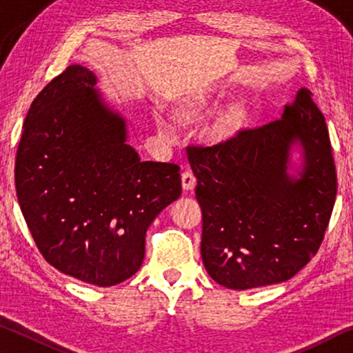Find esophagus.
Returning a JSON list of instances; mask_svg holds the SVG:
<instances>
[{
    "instance_id": "34e87169",
    "label": "esophagus",
    "mask_w": 353,
    "mask_h": 353,
    "mask_svg": "<svg viewBox=\"0 0 353 353\" xmlns=\"http://www.w3.org/2000/svg\"><path fill=\"white\" fill-rule=\"evenodd\" d=\"M194 185H196V176L193 174V171H190V170L183 171L182 172V187H183V190H187V191L193 190Z\"/></svg>"
}]
</instances>
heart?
Segmentation results:
<instances>
[{"mask_svg": "<svg viewBox=\"0 0 353 353\" xmlns=\"http://www.w3.org/2000/svg\"><path fill=\"white\" fill-rule=\"evenodd\" d=\"M246 118V107L240 103H232L225 105L223 110L218 113V117L214 118L212 124V134L216 139H229V137L235 135L238 129L241 128ZM159 129L165 137H170L172 134V126L166 121V119H159Z\"/></svg>", "mask_w": 353, "mask_h": 353, "instance_id": "1", "label": "heart"}]
</instances>
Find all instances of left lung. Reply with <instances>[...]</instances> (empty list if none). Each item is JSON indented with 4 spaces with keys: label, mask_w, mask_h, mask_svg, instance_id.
<instances>
[{
    "label": "left lung",
    "mask_w": 353,
    "mask_h": 353,
    "mask_svg": "<svg viewBox=\"0 0 353 353\" xmlns=\"http://www.w3.org/2000/svg\"><path fill=\"white\" fill-rule=\"evenodd\" d=\"M303 148L299 178L290 148ZM202 210V261L230 290L280 283L318 252L336 198L325 118L308 88L282 117L213 146L187 148Z\"/></svg>",
    "instance_id": "obj_1"
}]
</instances>
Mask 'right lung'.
<instances>
[{
	"label": "right lung",
	"mask_w": 353,
	"mask_h": 353,
	"mask_svg": "<svg viewBox=\"0 0 353 353\" xmlns=\"http://www.w3.org/2000/svg\"><path fill=\"white\" fill-rule=\"evenodd\" d=\"M97 76L70 65L32 101L15 159L17 198L45 260L112 286L145 259L155 216L182 193L179 165L141 162Z\"/></svg>",
	"instance_id": "obj_1"
}]
</instances>
